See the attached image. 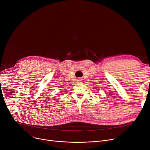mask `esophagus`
Here are the masks:
<instances>
[{
  "instance_id": "esophagus-1",
  "label": "esophagus",
  "mask_w": 150,
  "mask_h": 150,
  "mask_svg": "<svg viewBox=\"0 0 150 150\" xmlns=\"http://www.w3.org/2000/svg\"><path fill=\"white\" fill-rule=\"evenodd\" d=\"M82 80H81V78H78V79L76 80V81H77L78 83H81V82L82 81Z\"/></svg>"
}]
</instances>
